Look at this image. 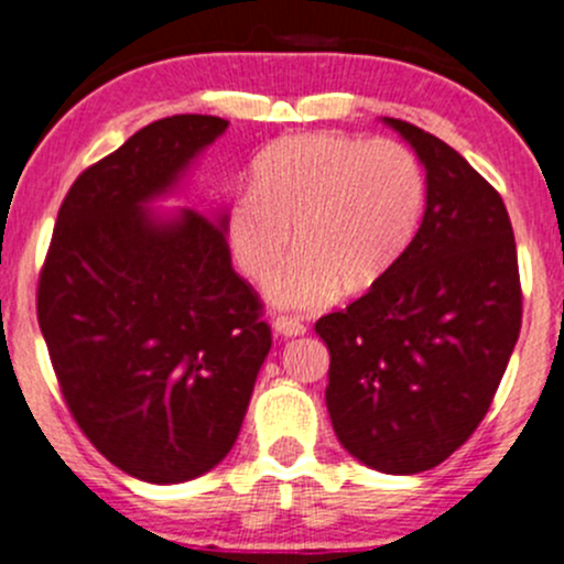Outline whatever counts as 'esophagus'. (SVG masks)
<instances>
[{
    "mask_svg": "<svg viewBox=\"0 0 564 564\" xmlns=\"http://www.w3.org/2000/svg\"><path fill=\"white\" fill-rule=\"evenodd\" d=\"M274 332L280 337H301V334H306V326L295 317H274Z\"/></svg>",
    "mask_w": 564,
    "mask_h": 564,
    "instance_id": "34e87169",
    "label": "esophagus"
}]
</instances>
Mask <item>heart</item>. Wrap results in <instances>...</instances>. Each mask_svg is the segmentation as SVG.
<instances>
[{"label": "heart", "instance_id": "heart-1", "mask_svg": "<svg viewBox=\"0 0 564 564\" xmlns=\"http://www.w3.org/2000/svg\"><path fill=\"white\" fill-rule=\"evenodd\" d=\"M427 208L420 159L394 139L299 133L265 148L225 214L238 269L269 280L296 232L300 252L265 284L271 306L315 312L365 293L409 254Z\"/></svg>", "mask_w": 564, "mask_h": 564}]
</instances>
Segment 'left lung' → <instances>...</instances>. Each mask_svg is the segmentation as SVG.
<instances>
[{
	"mask_svg": "<svg viewBox=\"0 0 564 564\" xmlns=\"http://www.w3.org/2000/svg\"><path fill=\"white\" fill-rule=\"evenodd\" d=\"M425 166L427 208L398 269L321 317L326 409L370 469L420 474L447 460L490 409L521 332V282L499 192L433 133L383 117Z\"/></svg>",
	"mask_w": 564,
	"mask_h": 564,
	"instance_id": "obj_1",
	"label": "left lung"
}]
</instances>
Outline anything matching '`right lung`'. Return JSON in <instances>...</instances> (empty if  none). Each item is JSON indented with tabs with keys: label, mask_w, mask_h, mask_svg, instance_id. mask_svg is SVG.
<instances>
[{
	"label": "right lung",
	"mask_w": 564,
	"mask_h": 564,
	"mask_svg": "<svg viewBox=\"0 0 564 564\" xmlns=\"http://www.w3.org/2000/svg\"><path fill=\"white\" fill-rule=\"evenodd\" d=\"M227 126L164 117L82 172L37 284L70 414L144 482H188L227 458L271 350L258 293L232 271L225 210H153Z\"/></svg>",
	"instance_id": "right-lung-1"
}]
</instances>
